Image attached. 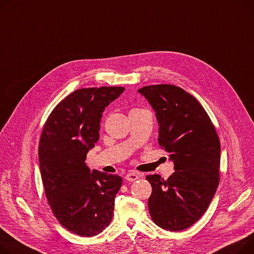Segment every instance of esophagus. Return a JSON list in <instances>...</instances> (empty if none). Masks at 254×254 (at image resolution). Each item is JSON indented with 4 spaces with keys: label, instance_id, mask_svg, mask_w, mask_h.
<instances>
[{
    "label": "esophagus",
    "instance_id": "esophagus-1",
    "mask_svg": "<svg viewBox=\"0 0 254 254\" xmlns=\"http://www.w3.org/2000/svg\"><path fill=\"white\" fill-rule=\"evenodd\" d=\"M126 180L127 181H128V182H134L136 180H138L139 179V176H138V174L137 173H134V172H129V173H127V175H126Z\"/></svg>",
    "mask_w": 254,
    "mask_h": 254
}]
</instances>
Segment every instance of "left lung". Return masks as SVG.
Masks as SVG:
<instances>
[{
    "label": "left lung",
    "mask_w": 254,
    "mask_h": 254,
    "mask_svg": "<svg viewBox=\"0 0 254 254\" xmlns=\"http://www.w3.org/2000/svg\"><path fill=\"white\" fill-rule=\"evenodd\" d=\"M138 92L155 111L158 143L170 153L175 173L167 180L150 175L148 207L153 222L166 231H183L203 215L219 182L221 143L204 108L188 92L155 84Z\"/></svg>",
    "instance_id": "left-lung-1"
}]
</instances>
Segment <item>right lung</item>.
Returning a JSON list of instances; mask_svg holds the SVG:
<instances>
[{
	"label": "right lung",
	"instance_id": "right-lung-1",
	"mask_svg": "<svg viewBox=\"0 0 254 254\" xmlns=\"http://www.w3.org/2000/svg\"><path fill=\"white\" fill-rule=\"evenodd\" d=\"M122 87L79 89L63 99L45 124L39 146L42 181L49 204L68 231L92 237L110 224L123 179L91 171L88 152L100 138L105 108Z\"/></svg>",
	"mask_w": 254,
	"mask_h": 254
}]
</instances>
